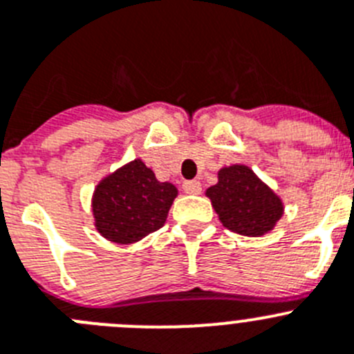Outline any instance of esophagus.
<instances>
[{
  "mask_svg": "<svg viewBox=\"0 0 354 354\" xmlns=\"http://www.w3.org/2000/svg\"><path fill=\"white\" fill-rule=\"evenodd\" d=\"M183 189L186 191L187 194H200L202 193V183L200 180H186V183L183 184Z\"/></svg>",
  "mask_w": 354,
  "mask_h": 354,
  "instance_id": "obj_1",
  "label": "esophagus"
}]
</instances>
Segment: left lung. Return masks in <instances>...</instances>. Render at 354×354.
<instances>
[{
  "mask_svg": "<svg viewBox=\"0 0 354 354\" xmlns=\"http://www.w3.org/2000/svg\"><path fill=\"white\" fill-rule=\"evenodd\" d=\"M223 226L245 236L270 232L283 216V203L251 168L233 165L219 171V183L207 189Z\"/></svg>",
  "mask_w": 354,
  "mask_h": 354,
  "instance_id": "1",
  "label": "left lung"
}]
</instances>
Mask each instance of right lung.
<instances>
[{
	"label": "right lung",
	"instance_id": "1",
	"mask_svg": "<svg viewBox=\"0 0 354 354\" xmlns=\"http://www.w3.org/2000/svg\"><path fill=\"white\" fill-rule=\"evenodd\" d=\"M177 189L160 183L140 160L98 184L93 198L96 228L118 244H133L165 225Z\"/></svg>",
	"mask_w": 354,
	"mask_h": 354
}]
</instances>
